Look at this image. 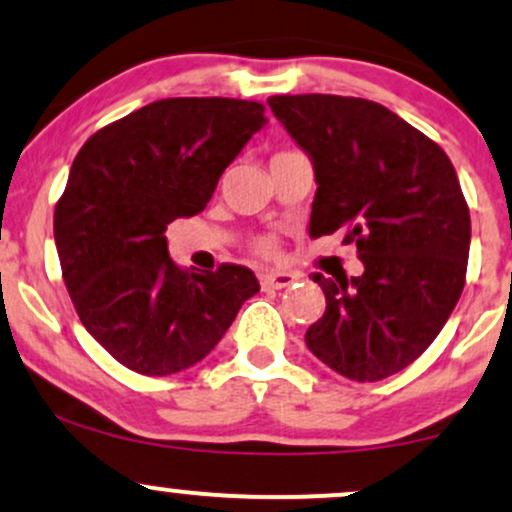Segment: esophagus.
<instances>
[{
	"label": "esophagus",
	"instance_id": "esophagus-1",
	"mask_svg": "<svg viewBox=\"0 0 512 512\" xmlns=\"http://www.w3.org/2000/svg\"><path fill=\"white\" fill-rule=\"evenodd\" d=\"M260 281L264 289H286V286H291L293 281H296V276L289 272H269L262 274Z\"/></svg>",
	"mask_w": 512,
	"mask_h": 512
}]
</instances>
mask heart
<instances>
[{
    "label": "heart",
    "mask_w": 512,
    "mask_h": 512,
    "mask_svg": "<svg viewBox=\"0 0 512 512\" xmlns=\"http://www.w3.org/2000/svg\"><path fill=\"white\" fill-rule=\"evenodd\" d=\"M257 252H260V255H272L274 243L272 240H260V243H257Z\"/></svg>",
    "instance_id": "1"
}]
</instances>
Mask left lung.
I'll list each match as a JSON object with an SVG mask.
<instances>
[{"mask_svg": "<svg viewBox=\"0 0 512 512\" xmlns=\"http://www.w3.org/2000/svg\"><path fill=\"white\" fill-rule=\"evenodd\" d=\"M267 103L313 163L310 238L344 231L363 262L361 276L313 274L327 308L305 344L358 383L395 375L431 346L464 289L472 223L455 168L426 134L366 98Z\"/></svg>", "mask_w": 512, "mask_h": 512, "instance_id": "left-lung-1", "label": "left lung"}]
</instances>
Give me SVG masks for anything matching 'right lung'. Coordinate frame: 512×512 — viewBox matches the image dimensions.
I'll use <instances>...</instances> for the list:
<instances>
[{"mask_svg": "<svg viewBox=\"0 0 512 512\" xmlns=\"http://www.w3.org/2000/svg\"><path fill=\"white\" fill-rule=\"evenodd\" d=\"M264 125L255 101L163 98L98 129L76 154L55 207L64 284L91 337L134 373L195 366L260 291L240 264L178 267L166 228L207 207Z\"/></svg>", "mask_w": 512, "mask_h": 512, "instance_id": "right-lung-1", "label": "right lung"}]
</instances>
